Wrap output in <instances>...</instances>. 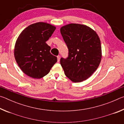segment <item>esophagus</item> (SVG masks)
Segmentation results:
<instances>
[{"mask_svg": "<svg viewBox=\"0 0 124 124\" xmlns=\"http://www.w3.org/2000/svg\"><path fill=\"white\" fill-rule=\"evenodd\" d=\"M60 60V56L58 55V56H57V62H59Z\"/></svg>", "mask_w": 124, "mask_h": 124, "instance_id": "esophagus-1", "label": "esophagus"}]
</instances>
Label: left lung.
I'll return each instance as SVG.
<instances>
[{
  "label": "left lung",
  "instance_id": "left-lung-1",
  "mask_svg": "<svg viewBox=\"0 0 124 124\" xmlns=\"http://www.w3.org/2000/svg\"><path fill=\"white\" fill-rule=\"evenodd\" d=\"M60 32L68 49V56L61 58L64 74L74 83L89 78L99 66L102 58L100 38L89 27L70 23L62 27Z\"/></svg>",
  "mask_w": 124,
  "mask_h": 124
}]
</instances>
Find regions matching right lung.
I'll return each mask as SVG.
<instances>
[{
  "label": "right lung",
  "instance_id": "obj_1",
  "mask_svg": "<svg viewBox=\"0 0 124 124\" xmlns=\"http://www.w3.org/2000/svg\"><path fill=\"white\" fill-rule=\"evenodd\" d=\"M55 29L50 24L38 22L29 25L18 36L15 46V58L21 70L28 76L41 78L57 61L46 43Z\"/></svg>",
  "mask_w": 124,
  "mask_h": 124
}]
</instances>
